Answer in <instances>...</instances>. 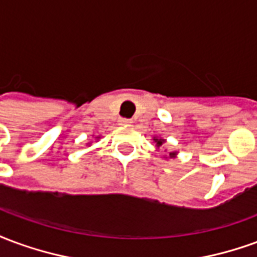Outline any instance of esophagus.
<instances>
[{
    "mask_svg": "<svg viewBox=\"0 0 257 257\" xmlns=\"http://www.w3.org/2000/svg\"><path fill=\"white\" fill-rule=\"evenodd\" d=\"M118 123H119L121 126H129V125L132 123V121L128 119V118H119V119H118Z\"/></svg>",
    "mask_w": 257,
    "mask_h": 257,
    "instance_id": "1",
    "label": "esophagus"
}]
</instances>
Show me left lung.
I'll use <instances>...</instances> for the list:
<instances>
[{"mask_svg":"<svg viewBox=\"0 0 257 257\" xmlns=\"http://www.w3.org/2000/svg\"><path fill=\"white\" fill-rule=\"evenodd\" d=\"M153 140H154V143H156L157 150H160V147L167 143V140L162 139V138H157V136L156 138H153ZM176 156H178V153H176V151H169V153H168V156H165V158H176Z\"/></svg>","mask_w":257,"mask_h":257,"instance_id":"left-lung-1","label":"left lung"}]
</instances>
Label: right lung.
Returning a JSON list of instances; mask_svg holds the SVG:
<instances>
[{"label": "right lung", "mask_w": 257, "mask_h": 257, "mask_svg": "<svg viewBox=\"0 0 257 257\" xmlns=\"http://www.w3.org/2000/svg\"><path fill=\"white\" fill-rule=\"evenodd\" d=\"M100 136H96V139H99ZM86 146H90V143H86Z\"/></svg>", "instance_id": "add662e5"}]
</instances>
